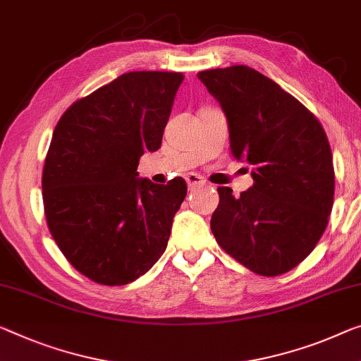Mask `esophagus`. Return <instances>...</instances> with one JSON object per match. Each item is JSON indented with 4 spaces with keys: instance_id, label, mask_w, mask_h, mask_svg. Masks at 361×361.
Wrapping results in <instances>:
<instances>
[{
    "instance_id": "1",
    "label": "esophagus",
    "mask_w": 361,
    "mask_h": 361,
    "mask_svg": "<svg viewBox=\"0 0 361 361\" xmlns=\"http://www.w3.org/2000/svg\"><path fill=\"white\" fill-rule=\"evenodd\" d=\"M185 180H187V185H188V188H190V190H195V188L203 187L204 184H207L203 177H200L198 174H188L185 177Z\"/></svg>"
}]
</instances>
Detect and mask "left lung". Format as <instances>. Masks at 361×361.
Returning a JSON list of instances; mask_svg holds the SVG:
<instances>
[{
	"label": "left lung",
	"mask_w": 361,
	"mask_h": 361,
	"mask_svg": "<svg viewBox=\"0 0 361 361\" xmlns=\"http://www.w3.org/2000/svg\"><path fill=\"white\" fill-rule=\"evenodd\" d=\"M229 126L231 152L252 168L253 185L219 187L216 242L259 276H279L313 252L334 203L326 132L297 98L248 66L198 72Z\"/></svg>",
	"instance_id": "1"
}]
</instances>
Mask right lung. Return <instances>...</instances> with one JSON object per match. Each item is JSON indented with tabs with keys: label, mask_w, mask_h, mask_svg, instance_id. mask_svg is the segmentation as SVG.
Wrapping results in <instances>:
<instances>
[{
	"label": "right lung",
	"mask_w": 361,
	"mask_h": 361,
	"mask_svg": "<svg viewBox=\"0 0 361 361\" xmlns=\"http://www.w3.org/2000/svg\"><path fill=\"white\" fill-rule=\"evenodd\" d=\"M180 72L135 71L77 99L54 127L42 188L48 229L68 262L103 286H124L158 262L185 180L138 177L161 147Z\"/></svg>",
	"instance_id": "obj_1"
}]
</instances>
